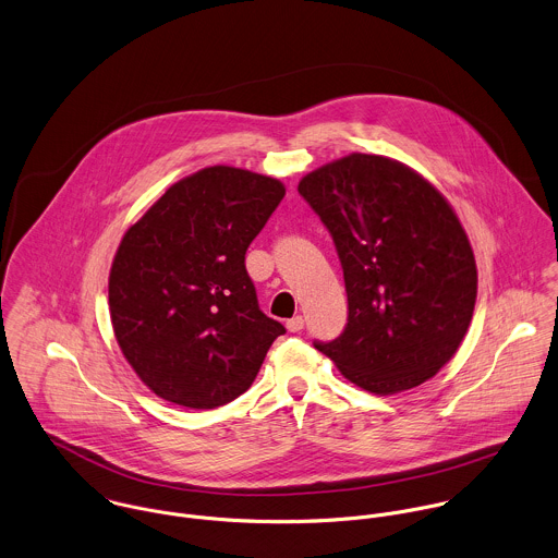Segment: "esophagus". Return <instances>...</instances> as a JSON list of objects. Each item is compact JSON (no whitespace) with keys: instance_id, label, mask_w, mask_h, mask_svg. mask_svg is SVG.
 Here are the masks:
<instances>
[{"instance_id":"esophagus-1","label":"esophagus","mask_w":558,"mask_h":558,"mask_svg":"<svg viewBox=\"0 0 558 558\" xmlns=\"http://www.w3.org/2000/svg\"><path fill=\"white\" fill-rule=\"evenodd\" d=\"M302 328H304V317H302V315H298V317H293V319L287 322V330H289V332H300Z\"/></svg>"}]
</instances>
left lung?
Instances as JSON below:
<instances>
[{"mask_svg": "<svg viewBox=\"0 0 558 558\" xmlns=\"http://www.w3.org/2000/svg\"><path fill=\"white\" fill-rule=\"evenodd\" d=\"M298 192L335 239L349 317L315 342L342 377L375 395L432 379L459 349L476 302V263L445 196L410 166L351 153Z\"/></svg>", "mask_w": 558, "mask_h": 558, "instance_id": "8db88e82", "label": "left lung"}]
</instances>
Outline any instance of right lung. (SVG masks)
Segmentation results:
<instances>
[{
  "instance_id": "add662e5",
  "label": "right lung",
  "mask_w": 558,
  "mask_h": 558,
  "mask_svg": "<svg viewBox=\"0 0 558 558\" xmlns=\"http://www.w3.org/2000/svg\"><path fill=\"white\" fill-rule=\"evenodd\" d=\"M284 192L265 174L203 168L124 232L108 287L113 335L157 397L192 410L230 403L284 335L245 271V250Z\"/></svg>"
}]
</instances>
